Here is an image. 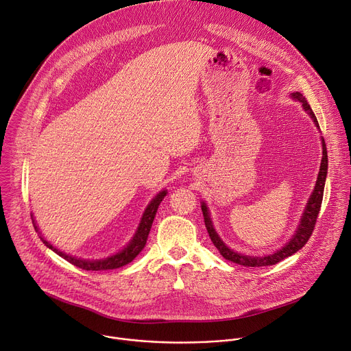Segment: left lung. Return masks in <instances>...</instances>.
Instances as JSON below:
<instances>
[{
  "label": "left lung",
  "instance_id": "8db88e82",
  "mask_svg": "<svg viewBox=\"0 0 351 351\" xmlns=\"http://www.w3.org/2000/svg\"><path fill=\"white\" fill-rule=\"evenodd\" d=\"M290 97L294 101L302 104V108L305 109V112L311 116L312 121L315 123L317 129H319V124H317L316 116L313 114V112H312L309 104L306 102V99L302 97V93L294 92V93H290ZM321 140H322V159H321V168H319V173H317V178H316L313 192L311 193V196H309V199L305 204V208H304L302 215L300 218V224H298L297 230L294 231V235L289 239V242L282 245L278 250H276L270 254H263V256H249V254H243V253L232 250L231 247H228L224 243V241H222L219 238V235L217 234V231L213 226L210 210H208L206 202H202V211H203L204 224H206L207 232H208L214 246L222 254V258L230 261V262H234L237 265L246 266V267L271 266V265H276V263L284 261L285 258L291 256V254L297 253L308 242L309 237L312 235L317 214H319V210H321V204H322V199H324V189H325L326 175H328V151H326V144H325L324 137H321Z\"/></svg>",
  "mask_w": 351,
  "mask_h": 351
}]
</instances>
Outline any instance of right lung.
<instances>
[{"instance_id": "add662e5", "label": "right lung", "mask_w": 351, "mask_h": 351, "mask_svg": "<svg viewBox=\"0 0 351 351\" xmlns=\"http://www.w3.org/2000/svg\"><path fill=\"white\" fill-rule=\"evenodd\" d=\"M167 193H168L167 190H161V192L156 193V196L147 204V207H145V210L141 215L140 224H138L134 235L129 241V243H127L123 249H120L117 253L112 254V256H108V258H104V259H81V258L71 256V254L61 252L60 249L54 247L49 241H46L43 237H40V239L43 241V243L49 249L56 252L58 256H61L62 259H66L67 262H70L71 265H74L80 269L99 271V270H112V269L123 267L125 265H129L130 262H133L138 256L140 252L144 249V246L147 243L148 234H149L151 227H152V222H154L156 210H158L159 204H161V202L164 200V197L167 196ZM32 221H34L35 230L39 232V227L36 226V221L34 219V214H32Z\"/></svg>"}]
</instances>
